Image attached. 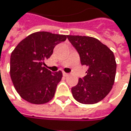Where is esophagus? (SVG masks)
<instances>
[{
	"label": "esophagus",
	"mask_w": 131,
	"mask_h": 131,
	"mask_svg": "<svg viewBox=\"0 0 131 131\" xmlns=\"http://www.w3.org/2000/svg\"><path fill=\"white\" fill-rule=\"evenodd\" d=\"M63 76H64V77H68V76H69V74H68V73H64H64H63Z\"/></svg>",
	"instance_id": "34e87169"
}]
</instances>
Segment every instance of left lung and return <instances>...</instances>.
<instances>
[{
	"mask_svg": "<svg viewBox=\"0 0 131 131\" xmlns=\"http://www.w3.org/2000/svg\"><path fill=\"white\" fill-rule=\"evenodd\" d=\"M78 52L82 65L88 67L86 75L71 88L73 98L83 104H95L111 91L117 64L113 52L99 40L90 36H67Z\"/></svg>",
	"mask_w": 131,
	"mask_h": 131,
	"instance_id": "8db88e82",
	"label": "left lung"
}]
</instances>
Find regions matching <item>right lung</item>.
<instances>
[{
	"label": "right lung",
	"instance_id": "obj_1",
	"mask_svg": "<svg viewBox=\"0 0 131 131\" xmlns=\"http://www.w3.org/2000/svg\"><path fill=\"white\" fill-rule=\"evenodd\" d=\"M67 36L48 32L32 33L22 40L10 56V77L19 95L32 104H44L54 95L61 71L52 73L46 69L54 47L64 41Z\"/></svg>",
	"mask_w": 131,
	"mask_h": 131
}]
</instances>
